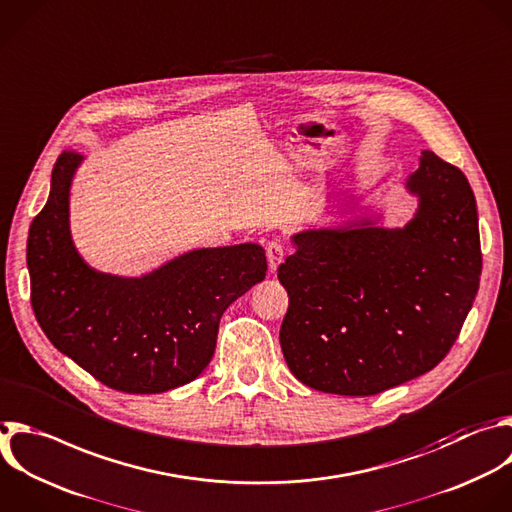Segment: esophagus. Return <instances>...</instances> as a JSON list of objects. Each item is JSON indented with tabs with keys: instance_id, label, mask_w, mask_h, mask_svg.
<instances>
[{
	"instance_id": "34e87169",
	"label": "esophagus",
	"mask_w": 512,
	"mask_h": 512,
	"mask_svg": "<svg viewBox=\"0 0 512 512\" xmlns=\"http://www.w3.org/2000/svg\"><path fill=\"white\" fill-rule=\"evenodd\" d=\"M265 255H267L269 269H271V273H273V271H277V267L281 265V261H283V257H285V249H283V245H281L279 241H269V243L265 245Z\"/></svg>"
}]
</instances>
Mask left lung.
Here are the masks:
<instances>
[{
  "label": "left lung",
  "mask_w": 512,
  "mask_h": 512,
  "mask_svg": "<svg viewBox=\"0 0 512 512\" xmlns=\"http://www.w3.org/2000/svg\"><path fill=\"white\" fill-rule=\"evenodd\" d=\"M406 187L420 205L404 229H309L277 269L289 295L283 358L313 390L374 396L430 372L474 303L482 253L468 179L424 150Z\"/></svg>",
  "instance_id": "1"
}]
</instances>
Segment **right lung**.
<instances>
[{"instance_id": "add662e5", "label": "right lung", "mask_w": 512, "mask_h": 512, "mask_svg": "<svg viewBox=\"0 0 512 512\" xmlns=\"http://www.w3.org/2000/svg\"><path fill=\"white\" fill-rule=\"evenodd\" d=\"M82 156L64 150L28 235L32 307L50 342L104 386L158 394L193 382L211 362L225 309L265 279L255 243L197 249L144 277L88 267L68 227L70 183Z\"/></svg>"}]
</instances>
